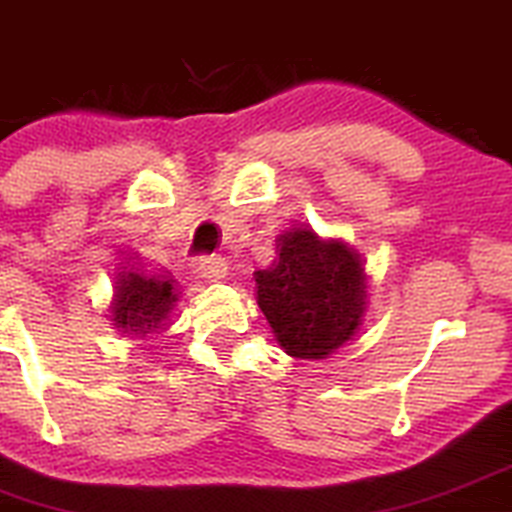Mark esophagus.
<instances>
[{
    "mask_svg": "<svg viewBox=\"0 0 512 512\" xmlns=\"http://www.w3.org/2000/svg\"><path fill=\"white\" fill-rule=\"evenodd\" d=\"M200 273H203V278H208L210 283H220V280L227 278V261L220 256L200 258Z\"/></svg>",
    "mask_w": 512,
    "mask_h": 512,
    "instance_id": "34e87169",
    "label": "esophagus"
}]
</instances>
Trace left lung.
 Masks as SVG:
<instances>
[{
    "mask_svg": "<svg viewBox=\"0 0 512 512\" xmlns=\"http://www.w3.org/2000/svg\"><path fill=\"white\" fill-rule=\"evenodd\" d=\"M275 261L256 271V302L292 358L321 360L348 343L367 309L365 263L341 239L292 227L275 239Z\"/></svg>",
    "mask_w": 512,
    "mask_h": 512,
    "instance_id": "left-lung-1",
    "label": "left lung"
}]
</instances>
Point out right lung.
Here are the masks:
<instances>
[{"label": "right lung", "instance_id": "add662e5", "mask_svg": "<svg viewBox=\"0 0 512 512\" xmlns=\"http://www.w3.org/2000/svg\"><path fill=\"white\" fill-rule=\"evenodd\" d=\"M176 302L179 287L169 273L147 275L132 266L130 271L118 273L108 319L118 331L145 341L149 333L162 329Z\"/></svg>", "mask_w": 512, "mask_h": 512}]
</instances>
